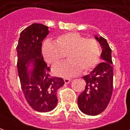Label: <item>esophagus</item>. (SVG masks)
Segmentation results:
<instances>
[{"label":"esophagus","instance_id":"esophagus-1","mask_svg":"<svg viewBox=\"0 0 130 130\" xmlns=\"http://www.w3.org/2000/svg\"><path fill=\"white\" fill-rule=\"evenodd\" d=\"M64 81H65V84H69L70 82V81H71V79H69V78H65Z\"/></svg>","mask_w":130,"mask_h":130}]
</instances>
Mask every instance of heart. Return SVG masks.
I'll use <instances>...</instances> for the list:
<instances>
[{
	"label": "heart",
	"mask_w": 130,
	"mask_h": 130,
	"mask_svg": "<svg viewBox=\"0 0 130 130\" xmlns=\"http://www.w3.org/2000/svg\"><path fill=\"white\" fill-rule=\"evenodd\" d=\"M43 55L47 63L55 65L67 55L69 61L53 67L56 75L69 77L80 72L86 73L99 63L101 48L95 39L89 38L77 33H67L59 36L55 43L46 41L43 45Z\"/></svg>",
	"instance_id": "1"
}]
</instances>
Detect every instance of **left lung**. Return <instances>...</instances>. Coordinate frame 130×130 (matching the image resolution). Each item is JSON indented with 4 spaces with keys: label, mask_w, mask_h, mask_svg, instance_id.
Masks as SVG:
<instances>
[{
    "label": "left lung",
    "mask_w": 130,
    "mask_h": 130,
    "mask_svg": "<svg viewBox=\"0 0 130 130\" xmlns=\"http://www.w3.org/2000/svg\"><path fill=\"white\" fill-rule=\"evenodd\" d=\"M102 48L101 62L88 75L84 76L86 88L77 98L80 111L86 115H97L107 108L113 92V67L111 49L107 40L94 36Z\"/></svg>",
    "instance_id": "1"
}]
</instances>
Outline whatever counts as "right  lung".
Wrapping results in <instances>:
<instances>
[{"instance_id": "right-lung-1", "label": "right lung", "mask_w": 130, "mask_h": 130, "mask_svg": "<svg viewBox=\"0 0 130 130\" xmlns=\"http://www.w3.org/2000/svg\"><path fill=\"white\" fill-rule=\"evenodd\" d=\"M48 34V27L33 23L21 31L16 48L23 94L32 109L42 113L56 107L57 91L65 84L63 78L51 76L50 67L44 61L42 43Z\"/></svg>"}]
</instances>
